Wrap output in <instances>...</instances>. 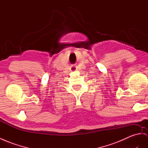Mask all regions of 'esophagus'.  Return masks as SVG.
<instances>
[{
	"mask_svg": "<svg viewBox=\"0 0 148 148\" xmlns=\"http://www.w3.org/2000/svg\"><path fill=\"white\" fill-rule=\"evenodd\" d=\"M74 69H75V68H74Z\"/></svg>",
	"mask_w": 148,
	"mask_h": 148,
	"instance_id": "34e87169",
	"label": "esophagus"
}]
</instances>
